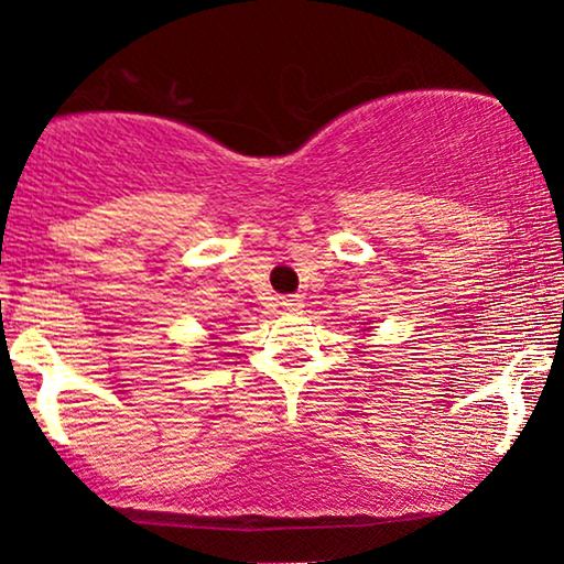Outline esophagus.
Segmentation results:
<instances>
[{"label": "esophagus", "mask_w": 564, "mask_h": 564, "mask_svg": "<svg viewBox=\"0 0 564 564\" xmlns=\"http://www.w3.org/2000/svg\"><path fill=\"white\" fill-rule=\"evenodd\" d=\"M282 311H288V313H300V311H303V300H300V297H282Z\"/></svg>", "instance_id": "1"}]
</instances>
